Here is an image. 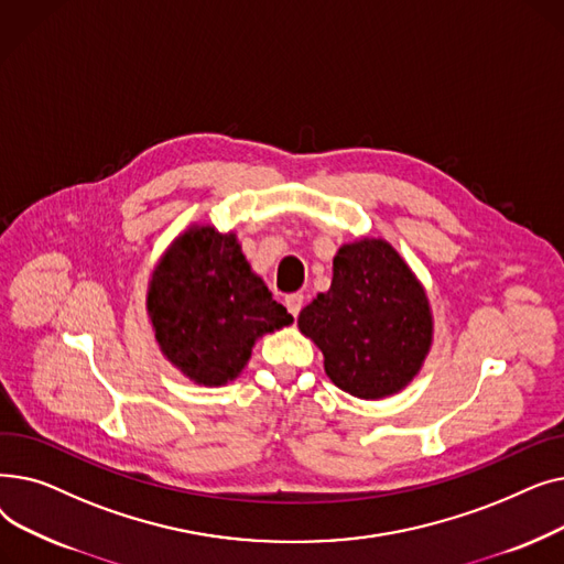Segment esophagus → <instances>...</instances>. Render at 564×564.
<instances>
[{
	"instance_id": "34e87169",
	"label": "esophagus",
	"mask_w": 564,
	"mask_h": 564,
	"mask_svg": "<svg viewBox=\"0 0 564 564\" xmlns=\"http://www.w3.org/2000/svg\"><path fill=\"white\" fill-rule=\"evenodd\" d=\"M302 306H304V294H300V292H292V294H288V297H285V308L290 311V315H292V317H297V315H300Z\"/></svg>"
}]
</instances>
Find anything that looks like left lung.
<instances>
[{
	"instance_id": "8db88e82",
	"label": "left lung",
	"mask_w": 564,
	"mask_h": 564,
	"mask_svg": "<svg viewBox=\"0 0 564 564\" xmlns=\"http://www.w3.org/2000/svg\"><path fill=\"white\" fill-rule=\"evenodd\" d=\"M300 329L324 354L338 389L364 400L404 389L432 343L427 297L398 251L383 240L345 245L329 292L302 313Z\"/></svg>"
}]
</instances>
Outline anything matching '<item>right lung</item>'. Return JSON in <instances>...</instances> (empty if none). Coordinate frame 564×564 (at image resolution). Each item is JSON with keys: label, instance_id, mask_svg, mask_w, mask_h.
Masks as SVG:
<instances>
[{"label": "right lung", "instance_id": "right-lung-1", "mask_svg": "<svg viewBox=\"0 0 564 564\" xmlns=\"http://www.w3.org/2000/svg\"><path fill=\"white\" fill-rule=\"evenodd\" d=\"M155 338L166 359L205 387L242 372L258 336L292 315L251 272L235 235L187 230L166 251L148 290Z\"/></svg>", "mask_w": 564, "mask_h": 564}]
</instances>
